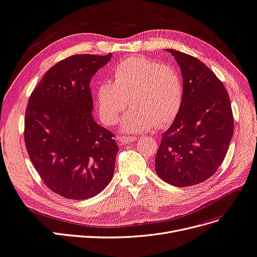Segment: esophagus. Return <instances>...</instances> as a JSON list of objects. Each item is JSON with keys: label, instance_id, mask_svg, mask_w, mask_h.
Segmentation results:
<instances>
[{"label": "esophagus", "instance_id": "34e87169", "mask_svg": "<svg viewBox=\"0 0 257 257\" xmlns=\"http://www.w3.org/2000/svg\"><path fill=\"white\" fill-rule=\"evenodd\" d=\"M137 140V137H129V136H119L117 137V141L121 144H129L131 142H135Z\"/></svg>", "mask_w": 257, "mask_h": 257}]
</instances>
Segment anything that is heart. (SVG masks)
<instances>
[{"instance_id": "obj_1", "label": "heart", "mask_w": 257, "mask_h": 257, "mask_svg": "<svg viewBox=\"0 0 257 257\" xmlns=\"http://www.w3.org/2000/svg\"><path fill=\"white\" fill-rule=\"evenodd\" d=\"M112 80L95 89L98 114L106 125H114L125 114L121 129L143 132L163 128L176 118L184 99L183 77L175 66L144 57L120 61L112 69Z\"/></svg>"}]
</instances>
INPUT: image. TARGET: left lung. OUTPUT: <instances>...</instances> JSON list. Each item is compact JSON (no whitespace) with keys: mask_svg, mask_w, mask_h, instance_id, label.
<instances>
[{"mask_svg":"<svg viewBox=\"0 0 257 257\" xmlns=\"http://www.w3.org/2000/svg\"><path fill=\"white\" fill-rule=\"evenodd\" d=\"M180 65L182 108L163 133L155 171L163 181L189 187L207 181L225 160L234 131L230 97L215 73L196 58L167 49Z\"/></svg>","mask_w":257,"mask_h":257,"instance_id":"obj_1","label":"left lung"}]
</instances>
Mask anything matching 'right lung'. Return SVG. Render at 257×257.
I'll use <instances>...</instances> for the list:
<instances>
[{
  "label": "right lung",
  "mask_w": 257,
  "mask_h": 257,
  "mask_svg": "<svg viewBox=\"0 0 257 257\" xmlns=\"http://www.w3.org/2000/svg\"><path fill=\"white\" fill-rule=\"evenodd\" d=\"M111 59L75 54L62 60L32 91L24 141L31 163L51 191L87 199L103 191L119 150L113 133L95 122L91 77Z\"/></svg>",
  "instance_id": "add662e5"
}]
</instances>
